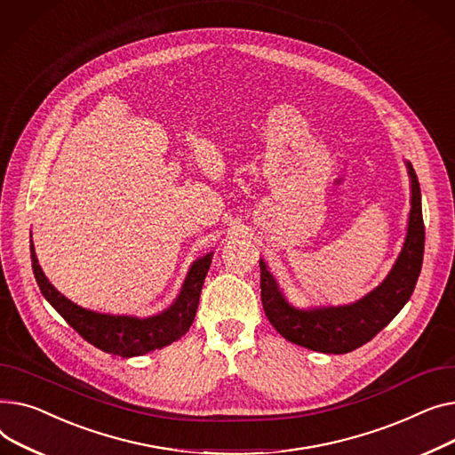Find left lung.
I'll use <instances>...</instances> for the list:
<instances>
[{"instance_id":"8db88e82","label":"left lung","mask_w":455,"mask_h":455,"mask_svg":"<svg viewBox=\"0 0 455 455\" xmlns=\"http://www.w3.org/2000/svg\"><path fill=\"white\" fill-rule=\"evenodd\" d=\"M411 187V209L403 250L386 279L362 299L338 307L291 305L264 259L260 266V298L266 317L288 341L327 355L351 353L375 338L403 310L417 284L424 255V222L420 187L410 162H406Z\"/></svg>"}]
</instances>
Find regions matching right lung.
I'll use <instances>...</instances> for the list:
<instances>
[{"label":"right lung","mask_w":455,"mask_h":455,"mask_svg":"<svg viewBox=\"0 0 455 455\" xmlns=\"http://www.w3.org/2000/svg\"><path fill=\"white\" fill-rule=\"evenodd\" d=\"M31 260L42 296L66 319L69 327H73L88 343L95 345L97 349L108 355L132 358L164 349L165 345H171L189 331L195 322L200 291L212 260V251L191 264L189 274H187L174 303L164 312L147 317L102 314L69 301L45 277L42 266L38 264L33 240Z\"/></svg>","instance_id":"obj_1"}]
</instances>
